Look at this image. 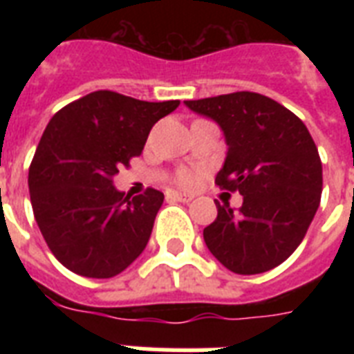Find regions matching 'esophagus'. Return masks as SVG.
<instances>
[{
  "label": "esophagus",
  "mask_w": 354,
  "mask_h": 354,
  "mask_svg": "<svg viewBox=\"0 0 354 354\" xmlns=\"http://www.w3.org/2000/svg\"><path fill=\"white\" fill-rule=\"evenodd\" d=\"M167 200H174V202H191L193 196H191V194L176 193V191H167Z\"/></svg>",
  "instance_id": "34e87169"
}]
</instances>
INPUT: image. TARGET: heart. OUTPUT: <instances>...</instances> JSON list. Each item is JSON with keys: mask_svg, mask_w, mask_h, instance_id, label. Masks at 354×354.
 Returning a JSON list of instances; mask_svg holds the SVG:
<instances>
[{"mask_svg": "<svg viewBox=\"0 0 354 354\" xmlns=\"http://www.w3.org/2000/svg\"><path fill=\"white\" fill-rule=\"evenodd\" d=\"M174 183H178L180 187L185 189H193L200 180V172L194 171V169H187V167H182L174 172Z\"/></svg>", "mask_w": 354, "mask_h": 354, "instance_id": "obj_1", "label": "heart"}]
</instances>
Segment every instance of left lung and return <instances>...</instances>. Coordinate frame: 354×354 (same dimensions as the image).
Returning a JSON list of instances; mask_svg holds the SVG:
<instances>
[{"label": "left lung", "instance_id": "left-lung-1", "mask_svg": "<svg viewBox=\"0 0 354 354\" xmlns=\"http://www.w3.org/2000/svg\"><path fill=\"white\" fill-rule=\"evenodd\" d=\"M185 104L221 124L227 156L215 183L244 198L239 211L215 202L218 215L204 230L209 252L233 274L279 266L301 244L322 200V160L305 122L253 91Z\"/></svg>", "mask_w": 354, "mask_h": 354}]
</instances>
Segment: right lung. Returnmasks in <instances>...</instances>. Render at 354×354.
<instances>
[{"label":"right lung","mask_w":354,"mask_h":354,"mask_svg":"<svg viewBox=\"0 0 354 354\" xmlns=\"http://www.w3.org/2000/svg\"><path fill=\"white\" fill-rule=\"evenodd\" d=\"M178 104L99 90L53 115L30 161L29 193L36 224L66 268L110 279L141 255L163 193L147 187L130 198L113 187V176Z\"/></svg>","instance_id":"obj_1"}]
</instances>
